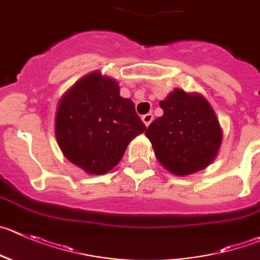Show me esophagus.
I'll return each mask as SVG.
<instances>
[{
	"instance_id": "34e87169",
	"label": "esophagus",
	"mask_w": 260,
	"mask_h": 260,
	"mask_svg": "<svg viewBox=\"0 0 260 260\" xmlns=\"http://www.w3.org/2000/svg\"><path fill=\"white\" fill-rule=\"evenodd\" d=\"M142 120H143V122L145 123V126H149L153 121V115L152 113H147V115L143 116Z\"/></svg>"
}]
</instances>
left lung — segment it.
I'll use <instances>...</instances> for the list:
<instances>
[{"instance_id":"1","label":"left lung","mask_w":260,"mask_h":260,"mask_svg":"<svg viewBox=\"0 0 260 260\" xmlns=\"http://www.w3.org/2000/svg\"><path fill=\"white\" fill-rule=\"evenodd\" d=\"M159 106L163 116L148 126L145 135L160 165L177 176L206 169L222 143V128L208 101L175 89Z\"/></svg>"}]
</instances>
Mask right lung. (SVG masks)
Returning a JSON list of instances; mask_svg holds the SVG:
<instances>
[{"mask_svg": "<svg viewBox=\"0 0 260 260\" xmlns=\"http://www.w3.org/2000/svg\"><path fill=\"white\" fill-rule=\"evenodd\" d=\"M145 128L134 102L121 97L117 81L100 71L83 76L66 91L54 120L63 155L90 175L111 171Z\"/></svg>", "mask_w": 260, "mask_h": 260, "instance_id": "add662e5", "label": "right lung"}]
</instances>
